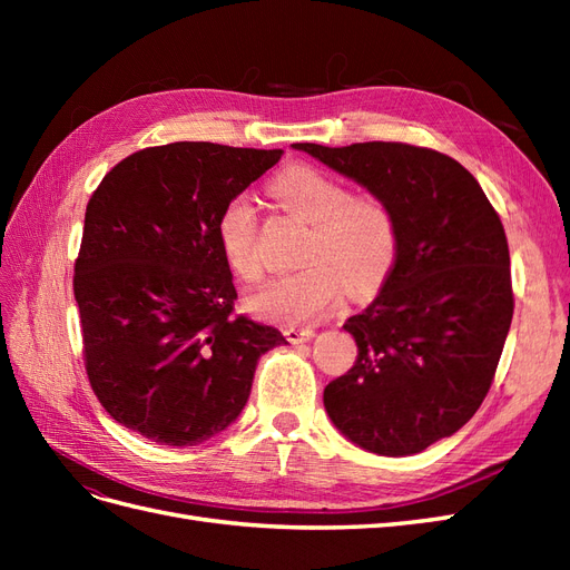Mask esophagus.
Segmentation results:
<instances>
[{
  "mask_svg": "<svg viewBox=\"0 0 570 570\" xmlns=\"http://www.w3.org/2000/svg\"><path fill=\"white\" fill-rule=\"evenodd\" d=\"M314 327H302V325H289V327H285V337L289 340V342H304V340H312L314 337Z\"/></svg>",
  "mask_w": 570,
  "mask_h": 570,
  "instance_id": "obj_1",
  "label": "esophagus"
}]
</instances>
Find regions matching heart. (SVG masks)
Instances as JSON below:
<instances>
[{"instance_id":"obj_1","label":"heart","mask_w":570,"mask_h":570,"mask_svg":"<svg viewBox=\"0 0 570 570\" xmlns=\"http://www.w3.org/2000/svg\"><path fill=\"white\" fill-rule=\"evenodd\" d=\"M271 193L287 212L312 223L304 247V268L271 281L254 292L249 306L278 323H306L333 308L344 285L364 297L387 275L400 228L392 204L375 193L352 187L327 170L297 164L271 183ZM216 239L228 268L247 283L264 275L258 249L256 204L247 195L230 197L216 218Z\"/></svg>"}]
</instances>
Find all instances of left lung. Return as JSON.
<instances>
[{"label":"left lung","instance_id":"obj_1","mask_svg":"<svg viewBox=\"0 0 570 570\" xmlns=\"http://www.w3.org/2000/svg\"><path fill=\"white\" fill-rule=\"evenodd\" d=\"M383 195L400 243L381 295L344 331L354 366L327 383L331 421L383 456L454 435L485 400L513 318L509 243L478 180L456 159L406 142H297Z\"/></svg>","mask_w":570,"mask_h":570}]
</instances>
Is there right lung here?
<instances>
[{
    "instance_id": "right-lung-1",
    "label": "right lung",
    "mask_w": 570,
    "mask_h": 570,
    "mask_svg": "<svg viewBox=\"0 0 570 570\" xmlns=\"http://www.w3.org/2000/svg\"><path fill=\"white\" fill-rule=\"evenodd\" d=\"M283 149L214 142L145 147L92 193L73 273L85 373L109 416L142 438L193 446L245 409L278 327L235 314L216 239L230 197Z\"/></svg>"
}]
</instances>
